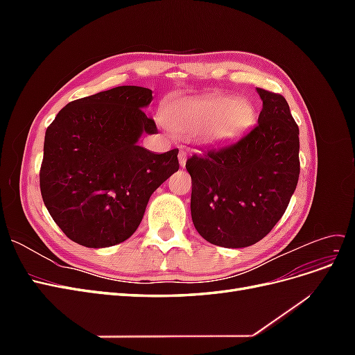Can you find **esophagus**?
Listing matches in <instances>:
<instances>
[{
	"instance_id": "34e87169",
	"label": "esophagus",
	"mask_w": 355,
	"mask_h": 355,
	"mask_svg": "<svg viewBox=\"0 0 355 355\" xmlns=\"http://www.w3.org/2000/svg\"><path fill=\"white\" fill-rule=\"evenodd\" d=\"M187 151H184V149H180L179 151V164L182 166V167H185V164H187Z\"/></svg>"
}]
</instances>
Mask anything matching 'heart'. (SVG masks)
Here are the masks:
<instances>
[{"label": "heart", "instance_id": "1", "mask_svg": "<svg viewBox=\"0 0 355 355\" xmlns=\"http://www.w3.org/2000/svg\"><path fill=\"white\" fill-rule=\"evenodd\" d=\"M253 118L250 102L227 96L179 101L164 112L167 127L176 135H192L204 126L201 137L206 142H220L239 135L252 124Z\"/></svg>", "mask_w": 355, "mask_h": 355}]
</instances>
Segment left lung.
Wrapping results in <instances>:
<instances>
[{
  "label": "left lung",
  "mask_w": 355,
  "mask_h": 355,
  "mask_svg": "<svg viewBox=\"0 0 355 355\" xmlns=\"http://www.w3.org/2000/svg\"><path fill=\"white\" fill-rule=\"evenodd\" d=\"M257 125L237 142L187 159L191 216L204 240L247 247L282 219L297 185L299 127L282 94L257 89Z\"/></svg>",
  "instance_id": "obj_1"
}]
</instances>
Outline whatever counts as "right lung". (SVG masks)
I'll list each match as a JSON object with an SVG mask.
<instances>
[{
  "instance_id": "add662e5",
  "label": "right lung",
  "mask_w": 355,
  "mask_h": 355,
  "mask_svg": "<svg viewBox=\"0 0 355 355\" xmlns=\"http://www.w3.org/2000/svg\"><path fill=\"white\" fill-rule=\"evenodd\" d=\"M151 101L153 90L121 85L68 103L47 127L40 189L72 241L99 249L127 240L153 192L179 170V149L137 145L142 133H157L142 110Z\"/></svg>"
}]
</instances>
